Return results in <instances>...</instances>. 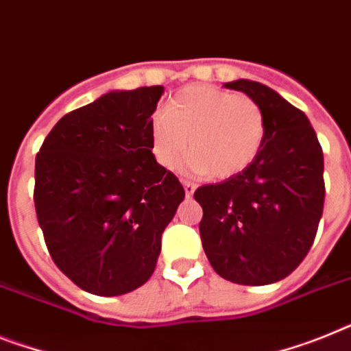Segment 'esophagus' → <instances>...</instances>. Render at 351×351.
<instances>
[{
	"mask_svg": "<svg viewBox=\"0 0 351 351\" xmlns=\"http://www.w3.org/2000/svg\"><path fill=\"white\" fill-rule=\"evenodd\" d=\"M182 186H184V193H186V197H192L193 192H195V184L190 181H184L182 182Z\"/></svg>",
	"mask_w": 351,
	"mask_h": 351,
	"instance_id": "1",
	"label": "esophagus"
}]
</instances>
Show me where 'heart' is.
<instances>
[{"instance_id":"obj_1","label":"heart","mask_w":351,"mask_h":351,"mask_svg":"<svg viewBox=\"0 0 351 351\" xmlns=\"http://www.w3.org/2000/svg\"><path fill=\"white\" fill-rule=\"evenodd\" d=\"M267 136V118L254 98L206 84L188 86L150 123L156 161L176 169L188 149L186 170L231 179L254 163Z\"/></svg>"}]
</instances>
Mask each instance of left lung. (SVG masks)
I'll use <instances>...</instances> for the list:
<instances>
[{
	"instance_id": "8db88e82",
	"label": "left lung",
	"mask_w": 351,
	"mask_h": 351,
	"mask_svg": "<svg viewBox=\"0 0 351 351\" xmlns=\"http://www.w3.org/2000/svg\"><path fill=\"white\" fill-rule=\"evenodd\" d=\"M224 88L262 106L267 136L245 172L197 188L204 253L224 280L240 285L280 282L314 244L325 204L323 149L305 112L253 80Z\"/></svg>"
}]
</instances>
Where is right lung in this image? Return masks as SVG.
Masks as SVG:
<instances>
[{
	"mask_svg": "<svg viewBox=\"0 0 351 351\" xmlns=\"http://www.w3.org/2000/svg\"><path fill=\"white\" fill-rule=\"evenodd\" d=\"M163 86L111 91L55 123L36 158L37 221L55 265L97 296H120L156 269L184 188L156 161Z\"/></svg>",
	"mask_w": 351,
	"mask_h": 351,
	"instance_id": "1",
	"label": "right lung"
}]
</instances>
